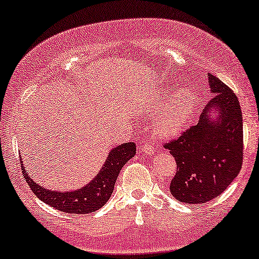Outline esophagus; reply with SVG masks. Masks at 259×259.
<instances>
[{
    "label": "esophagus",
    "instance_id": "obj_1",
    "mask_svg": "<svg viewBox=\"0 0 259 259\" xmlns=\"http://www.w3.org/2000/svg\"><path fill=\"white\" fill-rule=\"evenodd\" d=\"M155 152V148L151 143H143L142 148H141V153L143 154H153Z\"/></svg>",
    "mask_w": 259,
    "mask_h": 259
}]
</instances>
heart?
Masks as SVG:
<instances>
[{
	"mask_svg": "<svg viewBox=\"0 0 259 259\" xmlns=\"http://www.w3.org/2000/svg\"><path fill=\"white\" fill-rule=\"evenodd\" d=\"M195 100L197 95L193 89L177 90L165 104L160 117L155 120V132L164 136L179 133L191 117Z\"/></svg>",
	"mask_w": 259,
	"mask_h": 259,
	"instance_id": "b5f03b06",
	"label": "heart"
}]
</instances>
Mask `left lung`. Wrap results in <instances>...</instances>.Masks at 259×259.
Returning a JSON list of instances; mask_svg holds the SVG:
<instances>
[{
  "mask_svg": "<svg viewBox=\"0 0 259 259\" xmlns=\"http://www.w3.org/2000/svg\"><path fill=\"white\" fill-rule=\"evenodd\" d=\"M211 98L197 125L165 143L177 170L170 192L185 204H202L226 191L242 165V113L233 90L213 74H207ZM218 113L213 119L212 111Z\"/></svg>",
  "mask_w": 259,
  "mask_h": 259,
  "instance_id": "left-lung-1",
  "label": "left lung"
}]
</instances>
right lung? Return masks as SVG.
Returning <instances> with one entry per match:
<instances>
[{"label": "right lung", "mask_w": 259, "mask_h": 259, "mask_svg": "<svg viewBox=\"0 0 259 259\" xmlns=\"http://www.w3.org/2000/svg\"><path fill=\"white\" fill-rule=\"evenodd\" d=\"M136 153V145L134 142L123 143L111 149L107 155L104 166L100 172L87 186L78 191L73 192H55L43 188L31 179L25 171L23 163H20L23 169V176L31 191L36 197L52 207L66 213H90L95 212L102 207L111 198L113 192L114 183L119 175L121 167ZM21 160V158H20Z\"/></svg>", "instance_id": "obj_1"}]
</instances>
